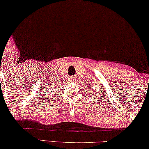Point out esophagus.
<instances>
[{
  "instance_id": "esophagus-1",
  "label": "esophagus",
  "mask_w": 149,
  "mask_h": 149,
  "mask_svg": "<svg viewBox=\"0 0 149 149\" xmlns=\"http://www.w3.org/2000/svg\"><path fill=\"white\" fill-rule=\"evenodd\" d=\"M74 77H71L70 78V81H74Z\"/></svg>"
}]
</instances>
